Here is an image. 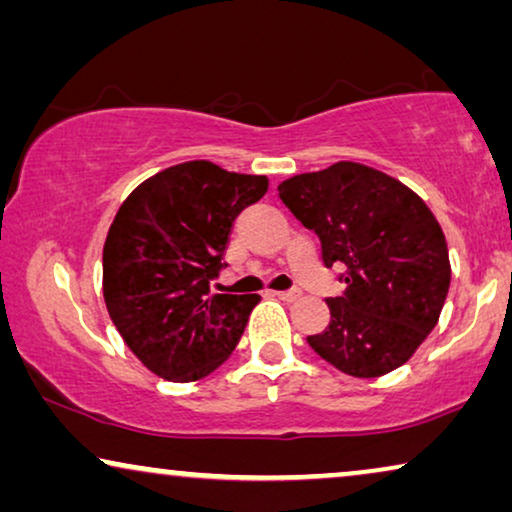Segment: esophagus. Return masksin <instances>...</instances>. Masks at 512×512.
<instances>
[{
	"mask_svg": "<svg viewBox=\"0 0 512 512\" xmlns=\"http://www.w3.org/2000/svg\"><path fill=\"white\" fill-rule=\"evenodd\" d=\"M275 296L279 300H284V303H296L300 298V291H275Z\"/></svg>",
	"mask_w": 512,
	"mask_h": 512,
	"instance_id": "esophagus-1",
	"label": "esophagus"
}]
</instances>
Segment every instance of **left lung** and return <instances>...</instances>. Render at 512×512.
<instances>
[{"label": "left lung", "instance_id": "8db88e82", "mask_svg": "<svg viewBox=\"0 0 512 512\" xmlns=\"http://www.w3.org/2000/svg\"><path fill=\"white\" fill-rule=\"evenodd\" d=\"M279 198L345 263L347 289L328 298L331 324L307 342L340 373L370 380L401 368L436 328L450 291L443 228L426 202L375 167L340 160L296 174Z\"/></svg>", "mask_w": 512, "mask_h": 512}]
</instances>
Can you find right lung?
Returning a JSON list of instances; mask_svg holds the SVG:
<instances>
[{
	"label": "right lung",
	"instance_id": "obj_1",
	"mask_svg": "<svg viewBox=\"0 0 512 512\" xmlns=\"http://www.w3.org/2000/svg\"><path fill=\"white\" fill-rule=\"evenodd\" d=\"M263 174L191 160L142 181L118 207L102 251L104 303L153 375L198 382L233 354L261 296L209 291L233 221L268 191Z\"/></svg>",
	"mask_w": 512,
	"mask_h": 512
}]
</instances>
